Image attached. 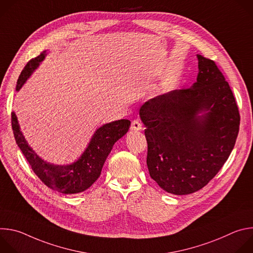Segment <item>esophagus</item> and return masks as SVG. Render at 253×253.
I'll return each instance as SVG.
<instances>
[{
    "label": "esophagus",
    "instance_id": "1",
    "mask_svg": "<svg viewBox=\"0 0 253 253\" xmlns=\"http://www.w3.org/2000/svg\"><path fill=\"white\" fill-rule=\"evenodd\" d=\"M142 129V124L138 120H134L131 123V130L133 131H139Z\"/></svg>",
    "mask_w": 253,
    "mask_h": 253
}]
</instances>
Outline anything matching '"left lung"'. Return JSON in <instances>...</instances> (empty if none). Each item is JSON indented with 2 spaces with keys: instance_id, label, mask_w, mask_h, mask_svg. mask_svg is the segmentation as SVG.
Here are the masks:
<instances>
[{
  "instance_id": "8db88e82",
  "label": "left lung",
  "mask_w": 253,
  "mask_h": 253,
  "mask_svg": "<svg viewBox=\"0 0 253 253\" xmlns=\"http://www.w3.org/2000/svg\"><path fill=\"white\" fill-rule=\"evenodd\" d=\"M196 82L144 103L139 110L148 144L147 167L166 192L203 188L228 159L239 131L238 107L215 62L201 55Z\"/></svg>"
}]
</instances>
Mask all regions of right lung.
I'll return each mask as SVG.
<instances>
[{
	"label": "right lung",
	"instance_id": "add662e5",
	"mask_svg": "<svg viewBox=\"0 0 253 253\" xmlns=\"http://www.w3.org/2000/svg\"><path fill=\"white\" fill-rule=\"evenodd\" d=\"M46 55L44 51L28 62L18 79L16 91L22 88ZM130 124L131 122L126 119L104 124L96 130L88 147L77 161L69 165H54L44 161L29 146L20 130L17 116L12 112V128L16 142L33 171L48 187L64 194L83 192L96 181L115 142L128 132Z\"/></svg>",
	"mask_w": 253,
	"mask_h": 253
}]
</instances>
